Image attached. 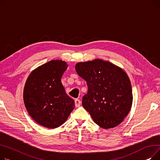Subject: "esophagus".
<instances>
[{
	"instance_id": "esophagus-1",
	"label": "esophagus",
	"mask_w": 160,
	"mask_h": 160,
	"mask_svg": "<svg viewBox=\"0 0 160 160\" xmlns=\"http://www.w3.org/2000/svg\"><path fill=\"white\" fill-rule=\"evenodd\" d=\"M75 105H76V107H79L81 105V101L78 99H76L75 100Z\"/></svg>"
}]
</instances>
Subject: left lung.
I'll use <instances>...</instances> for the list:
<instances>
[{
  "instance_id": "8db88e82",
  "label": "left lung",
  "mask_w": 160,
  "mask_h": 160,
  "mask_svg": "<svg viewBox=\"0 0 160 160\" xmlns=\"http://www.w3.org/2000/svg\"><path fill=\"white\" fill-rule=\"evenodd\" d=\"M76 70L87 81L88 92L82 105L102 128L119 125L132 104V90L127 74L115 64L101 59L78 62Z\"/></svg>"
}]
</instances>
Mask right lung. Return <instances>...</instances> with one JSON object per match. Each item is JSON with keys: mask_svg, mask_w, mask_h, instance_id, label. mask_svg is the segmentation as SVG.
I'll list each match as a JSON object with an SVG mask.
<instances>
[{"mask_svg": "<svg viewBox=\"0 0 160 160\" xmlns=\"http://www.w3.org/2000/svg\"><path fill=\"white\" fill-rule=\"evenodd\" d=\"M67 62L50 61L34 70L24 88V102L30 116L37 123L49 128L62 125L75 107L65 92L61 78Z\"/></svg>", "mask_w": 160, "mask_h": 160, "instance_id": "add662e5", "label": "right lung"}]
</instances>
